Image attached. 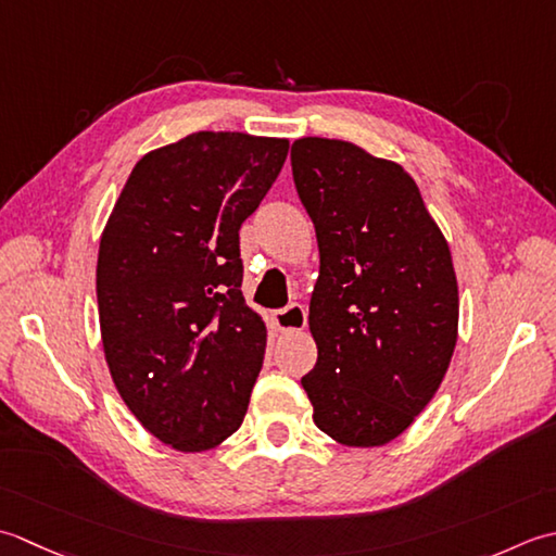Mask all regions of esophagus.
Returning a JSON list of instances; mask_svg holds the SVG:
<instances>
[{"label":"esophagus","mask_w":556,"mask_h":556,"mask_svg":"<svg viewBox=\"0 0 556 556\" xmlns=\"http://www.w3.org/2000/svg\"><path fill=\"white\" fill-rule=\"evenodd\" d=\"M274 324L278 331L290 333V331H302L304 324H307V312L300 302H290L286 309L274 312Z\"/></svg>","instance_id":"obj_1"}]
</instances>
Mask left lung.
<instances>
[{"label":"left lung","mask_w":556,"mask_h":556,"mask_svg":"<svg viewBox=\"0 0 556 556\" xmlns=\"http://www.w3.org/2000/svg\"><path fill=\"white\" fill-rule=\"evenodd\" d=\"M292 177L319 240L302 387L345 446H383L432 401L456 348L458 286L444 235L399 163L336 139H298Z\"/></svg>","instance_id":"1"}]
</instances>
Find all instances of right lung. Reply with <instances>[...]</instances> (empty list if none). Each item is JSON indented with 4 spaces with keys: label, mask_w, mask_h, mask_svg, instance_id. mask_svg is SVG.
Masks as SVG:
<instances>
[{
    "label": "right lung",
    "mask_w": 556,
    "mask_h": 556,
    "mask_svg": "<svg viewBox=\"0 0 556 556\" xmlns=\"http://www.w3.org/2000/svg\"><path fill=\"white\" fill-rule=\"evenodd\" d=\"M286 139L199 131L134 165L98 252L112 381L153 437L206 451L240 429L266 326L242 298L240 228L276 182Z\"/></svg>",
    "instance_id": "add662e5"
}]
</instances>
